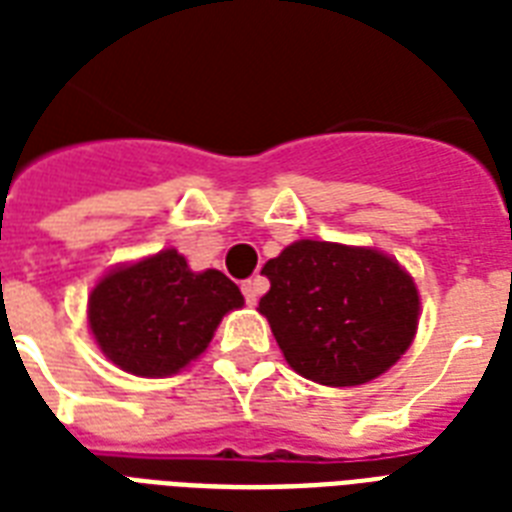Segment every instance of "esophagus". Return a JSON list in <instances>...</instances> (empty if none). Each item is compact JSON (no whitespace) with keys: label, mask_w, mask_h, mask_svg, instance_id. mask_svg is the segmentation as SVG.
<instances>
[{"label":"esophagus","mask_w":512,"mask_h":512,"mask_svg":"<svg viewBox=\"0 0 512 512\" xmlns=\"http://www.w3.org/2000/svg\"><path fill=\"white\" fill-rule=\"evenodd\" d=\"M241 292H244V300H247V305H257V297H260V292H263V284L257 279H249L241 284Z\"/></svg>","instance_id":"obj_1"}]
</instances>
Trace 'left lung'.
Listing matches in <instances>:
<instances>
[{
	"label": "left lung",
	"instance_id": "1",
	"mask_svg": "<svg viewBox=\"0 0 512 512\" xmlns=\"http://www.w3.org/2000/svg\"><path fill=\"white\" fill-rule=\"evenodd\" d=\"M260 297L289 366L332 388L380 377L412 345L420 295L412 276L377 249L295 241L263 268Z\"/></svg>",
	"mask_w": 512,
	"mask_h": 512
}]
</instances>
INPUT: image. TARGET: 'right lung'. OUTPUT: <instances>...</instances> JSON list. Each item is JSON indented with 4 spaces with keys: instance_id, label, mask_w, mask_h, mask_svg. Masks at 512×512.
<instances>
[{
    "instance_id": "1",
    "label": "right lung",
    "mask_w": 512,
    "mask_h": 512,
    "mask_svg": "<svg viewBox=\"0 0 512 512\" xmlns=\"http://www.w3.org/2000/svg\"><path fill=\"white\" fill-rule=\"evenodd\" d=\"M244 297L225 273H193L164 249L108 273L90 295V327L100 350L124 372L164 377L204 353L225 313Z\"/></svg>"
}]
</instances>
